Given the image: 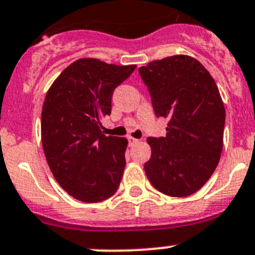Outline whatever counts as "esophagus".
Instances as JSON below:
<instances>
[{
    "mask_svg": "<svg viewBox=\"0 0 255 255\" xmlns=\"http://www.w3.org/2000/svg\"><path fill=\"white\" fill-rule=\"evenodd\" d=\"M137 143H139V140H137V139H135V137H131V136L129 137L130 145H135V144H137Z\"/></svg>",
    "mask_w": 255,
    "mask_h": 255,
    "instance_id": "34e87169",
    "label": "esophagus"
}]
</instances>
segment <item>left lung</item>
<instances>
[{"label":"left lung","mask_w":255,"mask_h":255,"mask_svg":"<svg viewBox=\"0 0 255 255\" xmlns=\"http://www.w3.org/2000/svg\"><path fill=\"white\" fill-rule=\"evenodd\" d=\"M155 115L168 120L164 137H148L144 164L155 190L186 197L204 186L220 160L225 107L214 78L190 55H172L140 67Z\"/></svg>","instance_id":"8db88e82"}]
</instances>
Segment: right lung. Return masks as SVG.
I'll list each match as a JSON object with an SVG mask.
<instances>
[{"mask_svg": "<svg viewBox=\"0 0 255 255\" xmlns=\"http://www.w3.org/2000/svg\"><path fill=\"white\" fill-rule=\"evenodd\" d=\"M135 68L82 58L46 92L41 110L44 154L54 178L76 200L101 202L118 191L128 139L106 136L101 121L111 114L114 90Z\"/></svg>", "mask_w": 255, "mask_h": 255, "instance_id": "obj_1", "label": "right lung"}]
</instances>
